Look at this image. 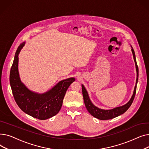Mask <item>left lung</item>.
Instances as JSON below:
<instances>
[{
	"instance_id": "left-lung-1",
	"label": "left lung",
	"mask_w": 149,
	"mask_h": 149,
	"mask_svg": "<svg viewBox=\"0 0 149 149\" xmlns=\"http://www.w3.org/2000/svg\"><path fill=\"white\" fill-rule=\"evenodd\" d=\"M131 46V51L133 54V57H134V60L135 63V67H136V83L134 88V91L133 92V95L132 97L130 98V100L128 102L125 104L124 105L116 107L112 109H102L97 107L94 104L92 103L91 101L89 94L88 93V91L86 89L85 87L84 86L83 84H81L82 87V92H83V96L84 99V102L86 107L88 111L91 113V115H92L93 117H95L96 118H98L101 120H110L115 118V117L118 116L122 114H123L125 112H126L127 109L130 107L131 106L133 101H134L135 93H136V85L138 83V67L136 63V57H135V51L133 49V48Z\"/></svg>"
}]
</instances>
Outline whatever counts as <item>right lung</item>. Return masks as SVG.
Returning a JSON list of instances; mask_svg holds the SVG:
<instances>
[{"mask_svg": "<svg viewBox=\"0 0 149 149\" xmlns=\"http://www.w3.org/2000/svg\"><path fill=\"white\" fill-rule=\"evenodd\" d=\"M25 42L20 45L15 52L10 70V82L15 102L22 111L39 120H46L57 114L65 93L75 79L70 77L60 81L49 91L39 93L29 90L20 78L19 55Z\"/></svg>", "mask_w": 149, "mask_h": 149, "instance_id": "obj_1", "label": "right lung"}]
</instances>
